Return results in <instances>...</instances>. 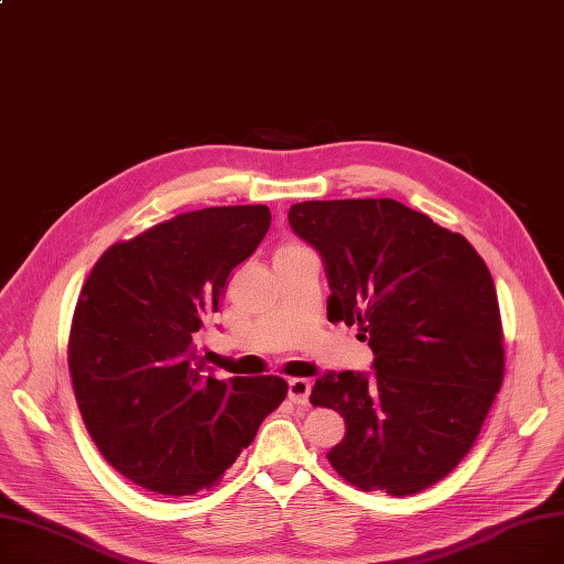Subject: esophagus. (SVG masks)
Segmentation results:
<instances>
[{
    "label": "esophagus",
    "mask_w": 564,
    "mask_h": 564,
    "mask_svg": "<svg viewBox=\"0 0 564 564\" xmlns=\"http://www.w3.org/2000/svg\"><path fill=\"white\" fill-rule=\"evenodd\" d=\"M308 395H311V381L308 379H290L288 381V398L294 404H308Z\"/></svg>",
    "instance_id": "34e87169"
}]
</instances>
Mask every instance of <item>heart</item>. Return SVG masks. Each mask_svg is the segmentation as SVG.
Here are the masks:
<instances>
[{"mask_svg":"<svg viewBox=\"0 0 564 564\" xmlns=\"http://www.w3.org/2000/svg\"><path fill=\"white\" fill-rule=\"evenodd\" d=\"M290 251H304V247H300V245H285V247L279 249V253H290Z\"/></svg>","mask_w":564,"mask_h":564,"instance_id":"heart-1","label":"heart"}]
</instances>
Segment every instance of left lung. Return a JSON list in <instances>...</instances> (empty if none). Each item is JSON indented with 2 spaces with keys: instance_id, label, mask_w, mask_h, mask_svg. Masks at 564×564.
Masks as SVG:
<instances>
[{
  "instance_id": "left-lung-1",
  "label": "left lung",
  "mask_w": 564,
  "mask_h": 564,
  "mask_svg": "<svg viewBox=\"0 0 564 564\" xmlns=\"http://www.w3.org/2000/svg\"><path fill=\"white\" fill-rule=\"evenodd\" d=\"M288 221L324 260L329 322L359 324L375 354L372 375L315 379L311 404L347 425L332 466L364 491L432 487L473 448L506 370L485 260L393 198L304 200Z\"/></svg>"
}]
</instances>
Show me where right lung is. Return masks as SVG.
Here are the masks:
<instances>
[{"mask_svg":"<svg viewBox=\"0 0 564 564\" xmlns=\"http://www.w3.org/2000/svg\"><path fill=\"white\" fill-rule=\"evenodd\" d=\"M270 221L267 205L177 215L111 245L79 292L68 340L79 413L102 457L148 491L217 485L288 395L274 375L221 381L198 351Z\"/></svg>","mask_w":564,"mask_h":564,"instance_id":"1","label":"right lung"}]
</instances>
